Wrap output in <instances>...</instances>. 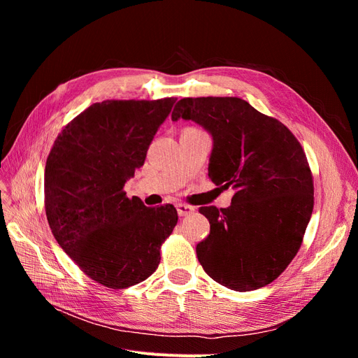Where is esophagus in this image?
<instances>
[{
    "label": "esophagus",
    "instance_id": "esophagus-1",
    "mask_svg": "<svg viewBox=\"0 0 358 358\" xmlns=\"http://www.w3.org/2000/svg\"><path fill=\"white\" fill-rule=\"evenodd\" d=\"M176 209H178L179 216H187V215L194 213V210H196V209L192 208V206H189V204H182V203L176 204Z\"/></svg>",
    "mask_w": 358,
    "mask_h": 358
}]
</instances>
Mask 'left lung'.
<instances>
[{"mask_svg":"<svg viewBox=\"0 0 358 358\" xmlns=\"http://www.w3.org/2000/svg\"><path fill=\"white\" fill-rule=\"evenodd\" d=\"M180 117L212 136L209 178L234 189L229 208H200L210 224L196 248L200 264L234 291L270 284L296 257L313 209L301 145L282 122L237 96L182 99L171 121Z\"/></svg>","mask_w":358,"mask_h":358,"instance_id":"left-lung-1","label":"left lung"}]
</instances>
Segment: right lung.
<instances>
[{
    "instance_id": "obj_1",
    "label": "right lung",
    "mask_w": 358,
    "mask_h": 358,
    "mask_svg": "<svg viewBox=\"0 0 358 358\" xmlns=\"http://www.w3.org/2000/svg\"><path fill=\"white\" fill-rule=\"evenodd\" d=\"M176 99L94 103L64 127L45 169V208L53 237L85 275L113 289L142 282L178 224L173 204L146 208L125 182Z\"/></svg>"
}]
</instances>
